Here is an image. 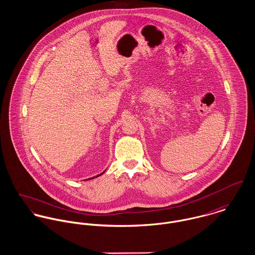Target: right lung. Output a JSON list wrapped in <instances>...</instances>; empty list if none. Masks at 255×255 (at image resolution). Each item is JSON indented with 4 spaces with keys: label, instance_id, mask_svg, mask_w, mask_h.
Listing matches in <instances>:
<instances>
[{
    "label": "right lung",
    "instance_id": "add662e5",
    "mask_svg": "<svg viewBox=\"0 0 255 255\" xmlns=\"http://www.w3.org/2000/svg\"><path fill=\"white\" fill-rule=\"evenodd\" d=\"M99 176H100V175H99ZM97 177H98V176H97Z\"/></svg>",
    "mask_w": 255,
    "mask_h": 255
}]
</instances>
